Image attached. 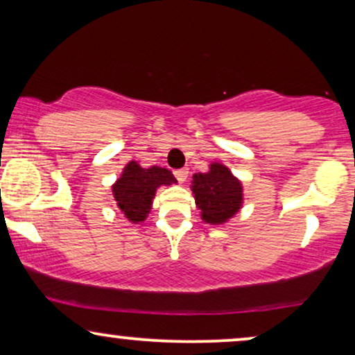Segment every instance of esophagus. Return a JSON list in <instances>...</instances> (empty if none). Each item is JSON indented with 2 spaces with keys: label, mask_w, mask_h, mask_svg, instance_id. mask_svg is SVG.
Returning <instances> with one entry per match:
<instances>
[{
  "label": "esophagus",
  "mask_w": 355,
  "mask_h": 355,
  "mask_svg": "<svg viewBox=\"0 0 355 355\" xmlns=\"http://www.w3.org/2000/svg\"><path fill=\"white\" fill-rule=\"evenodd\" d=\"M174 176H176L179 182H186V179L189 176V171H187V169H178V171H174Z\"/></svg>",
  "instance_id": "1"
}]
</instances>
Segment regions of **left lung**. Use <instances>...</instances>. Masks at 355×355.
Wrapping results in <instances>:
<instances>
[{"label":"left lung","instance_id":"8db88e82","mask_svg":"<svg viewBox=\"0 0 355 355\" xmlns=\"http://www.w3.org/2000/svg\"><path fill=\"white\" fill-rule=\"evenodd\" d=\"M191 191L207 225H225L244 203L242 182L223 163H210L207 173L193 174Z\"/></svg>","mask_w":355,"mask_h":355}]
</instances>
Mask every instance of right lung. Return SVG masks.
<instances>
[{
    "instance_id": "right-lung-1",
    "label": "right lung",
    "mask_w": 355,
    "mask_h": 355,
    "mask_svg": "<svg viewBox=\"0 0 355 355\" xmlns=\"http://www.w3.org/2000/svg\"><path fill=\"white\" fill-rule=\"evenodd\" d=\"M176 182V178L169 169L162 166L142 168L132 159L123 168V173L111 186V191L124 218H128L129 223L139 225L147 220L157 189Z\"/></svg>"
}]
</instances>
